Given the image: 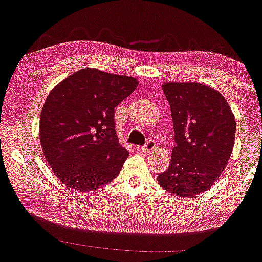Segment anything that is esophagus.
<instances>
[{
    "label": "esophagus",
    "mask_w": 262,
    "mask_h": 262,
    "mask_svg": "<svg viewBox=\"0 0 262 262\" xmlns=\"http://www.w3.org/2000/svg\"><path fill=\"white\" fill-rule=\"evenodd\" d=\"M155 147H156V142L153 140H148L147 142H146L145 146H142V147H138V149L144 153H148V152H151L152 149H155Z\"/></svg>",
    "instance_id": "obj_1"
}]
</instances>
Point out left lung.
I'll return each instance as SVG.
<instances>
[{
    "instance_id": "8db88e82",
    "label": "left lung",
    "mask_w": 262,
    "mask_h": 262,
    "mask_svg": "<svg viewBox=\"0 0 262 262\" xmlns=\"http://www.w3.org/2000/svg\"><path fill=\"white\" fill-rule=\"evenodd\" d=\"M176 147L159 186L179 196H195L212 187L225 169L235 144L236 120L217 90L198 82H166Z\"/></svg>"
}]
</instances>
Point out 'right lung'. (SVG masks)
Here are the masks:
<instances>
[{
  "label": "right lung",
  "instance_id": "add662e5",
  "mask_svg": "<svg viewBox=\"0 0 262 262\" xmlns=\"http://www.w3.org/2000/svg\"><path fill=\"white\" fill-rule=\"evenodd\" d=\"M137 87L132 76L85 68L49 93L40 114V145L62 183L87 193L120 173L129 153L118 142L115 107Z\"/></svg>",
  "mask_w": 262,
  "mask_h": 262
}]
</instances>
